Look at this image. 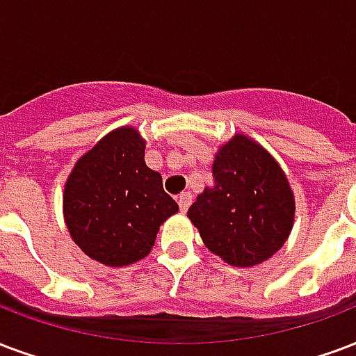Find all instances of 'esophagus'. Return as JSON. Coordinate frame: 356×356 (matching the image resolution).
Returning <instances> with one entry per match:
<instances>
[{"instance_id": "esophagus-1", "label": "esophagus", "mask_w": 356, "mask_h": 356, "mask_svg": "<svg viewBox=\"0 0 356 356\" xmlns=\"http://www.w3.org/2000/svg\"><path fill=\"white\" fill-rule=\"evenodd\" d=\"M177 202H179V207H181V211L186 213V209H188L192 204V194L191 192H183V194L179 196Z\"/></svg>"}]
</instances>
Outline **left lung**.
<instances>
[{"mask_svg":"<svg viewBox=\"0 0 356 356\" xmlns=\"http://www.w3.org/2000/svg\"><path fill=\"white\" fill-rule=\"evenodd\" d=\"M213 181L186 213L205 247L236 268L273 257L291 236L296 209L277 160L252 138L236 134L215 154Z\"/></svg>","mask_w":356,"mask_h":356,"instance_id":"obj_1","label":"left lung"}]
</instances>
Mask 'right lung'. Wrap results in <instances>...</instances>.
I'll use <instances>...</instances> for the list:
<instances>
[{
	"label": "right lung",
	"instance_id": "right-lung-1",
	"mask_svg": "<svg viewBox=\"0 0 356 356\" xmlns=\"http://www.w3.org/2000/svg\"><path fill=\"white\" fill-rule=\"evenodd\" d=\"M138 128L120 126L79 158L64 188V220L79 249L105 266L151 252L160 226L179 211L162 175L145 164Z\"/></svg>",
	"mask_w": 356,
	"mask_h": 356
}]
</instances>
